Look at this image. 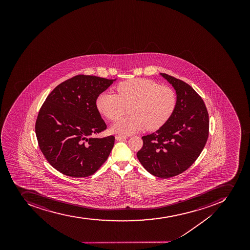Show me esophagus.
<instances>
[{"label": "esophagus", "instance_id": "34e87169", "mask_svg": "<svg viewBox=\"0 0 250 250\" xmlns=\"http://www.w3.org/2000/svg\"><path fill=\"white\" fill-rule=\"evenodd\" d=\"M115 137L117 141H123V140L126 139L125 136H123V135H116Z\"/></svg>", "mask_w": 250, "mask_h": 250}]
</instances>
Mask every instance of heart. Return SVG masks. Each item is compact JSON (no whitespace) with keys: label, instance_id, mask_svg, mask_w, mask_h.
<instances>
[{"label":"heart","instance_id":"b5f03b06","mask_svg":"<svg viewBox=\"0 0 250 250\" xmlns=\"http://www.w3.org/2000/svg\"><path fill=\"white\" fill-rule=\"evenodd\" d=\"M116 89L117 94L105 92L96 100L97 110L113 122L124 115L125 107L130 106V116L112 127L115 133L133 134L145 128L157 130L169 121L177 107L174 90L154 81L133 78L120 83Z\"/></svg>","mask_w":250,"mask_h":250}]
</instances>
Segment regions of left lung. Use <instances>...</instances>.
Instances as JSON below:
<instances>
[{
	"instance_id": "8db88e82",
	"label": "left lung",
	"mask_w": 250,
	"mask_h": 250,
	"mask_svg": "<svg viewBox=\"0 0 250 250\" xmlns=\"http://www.w3.org/2000/svg\"><path fill=\"white\" fill-rule=\"evenodd\" d=\"M176 90L177 107L163 127L142 137L137 158L151 174L168 178L187 170L206 146L209 119L201 96L181 80L161 73Z\"/></svg>"
}]
</instances>
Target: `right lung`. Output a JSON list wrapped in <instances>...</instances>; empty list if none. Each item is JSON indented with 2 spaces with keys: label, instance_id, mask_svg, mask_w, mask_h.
Masks as SVG:
<instances>
[{
  "label": "right lung",
  "instance_id": "right-lung-1",
  "mask_svg": "<svg viewBox=\"0 0 250 250\" xmlns=\"http://www.w3.org/2000/svg\"><path fill=\"white\" fill-rule=\"evenodd\" d=\"M115 80L75 76L58 84L41 107L35 125L38 145L49 163L63 174L91 176L110 154L115 137L93 136L107 128L96 100Z\"/></svg>",
  "mask_w": 250,
  "mask_h": 250
}]
</instances>
